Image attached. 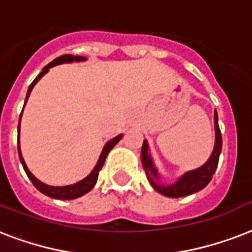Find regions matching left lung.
<instances>
[{"label": "left lung", "instance_id": "left-lung-1", "mask_svg": "<svg viewBox=\"0 0 252 252\" xmlns=\"http://www.w3.org/2000/svg\"><path fill=\"white\" fill-rule=\"evenodd\" d=\"M214 124H216V145H214V151L211 153L210 158L207 160L205 165H202L199 169L188 172L184 174L176 184L173 185H157L156 182L153 181V178L157 177V170L153 166L152 158L148 153V144L144 141L143 147H141V162L148 174L149 181L153 185V188L161 193V194L166 195V197H172V198H178V197H185V195L193 194L195 191L202 190L205 186L211 181V178L216 173V169L218 166V161H220V155L222 151V134H220V126H218V115L217 111L214 113Z\"/></svg>", "mask_w": 252, "mask_h": 252}]
</instances>
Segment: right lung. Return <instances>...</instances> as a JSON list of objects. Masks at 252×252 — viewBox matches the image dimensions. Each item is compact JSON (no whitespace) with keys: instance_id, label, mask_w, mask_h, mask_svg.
Instances as JSON below:
<instances>
[{"instance_id":"add662e5","label":"right lung","mask_w":252,"mask_h":252,"mask_svg":"<svg viewBox=\"0 0 252 252\" xmlns=\"http://www.w3.org/2000/svg\"><path fill=\"white\" fill-rule=\"evenodd\" d=\"M74 61H84L83 57H72V55H62V57L57 58V59H54L53 62H50L47 66L43 68V70L39 72V75L36 76L35 79L32 80V83L30 84V87H29L28 90V95H26V100H25V104H26V101H28V97L29 95H30V92H32V87L35 86V83L38 82V80L41 79L42 76L49 71L50 67L55 66V64H61V63H68V62H74ZM25 107V105H24ZM24 111V109H22ZM21 116H22V112H21ZM21 116H19V120H21ZM18 133H19V124H18ZM18 139H19V134H18ZM122 139V134H119V136H116L115 139L109 140L108 143L105 144V147L103 148V152H101L100 157H99V161H97V164H96V166L94 168V170H92L90 174H88L87 177L84 178V180H82V181L76 182V184H74V185H68V186H49L46 185V184H43V182H41L39 180H36L34 176H32V173H30V170L28 169V166H26V164H25L24 161V157H22V155H21V151H19V143H18V155H19V160H21V162H22V166H24L25 172H26V174H28V177L30 178V181L32 182V185L35 186L36 189L39 190L41 193H43V194L49 195V197H51V198H57V199H74V198H78V197H82L83 194H86V193H88L90 190L95 186L96 181H97V177H99V172L101 170V168H103V165H104V161H105V157H107V155L109 153V151L112 149L116 144L119 143V140Z\"/></svg>"}]
</instances>
